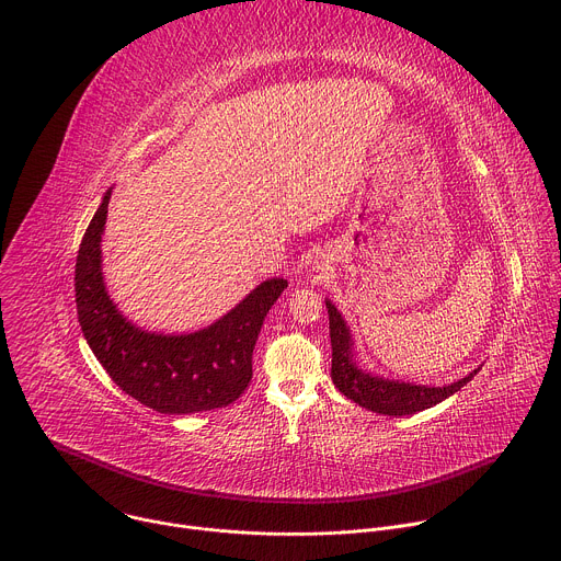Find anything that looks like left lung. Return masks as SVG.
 <instances>
[{
    "mask_svg": "<svg viewBox=\"0 0 561 561\" xmlns=\"http://www.w3.org/2000/svg\"><path fill=\"white\" fill-rule=\"evenodd\" d=\"M327 308H329V329H331V346H333V368H331L333 383L335 388H340L342 394H346L351 402L359 404L362 409H368L379 415H390V417L415 415L420 411L433 409L435 404L444 402V399L455 394L479 373V368H474L466 377L446 386H424V383L375 375L357 364L351 329L346 324V319L342 317V312L337 310V306L331 299H327Z\"/></svg>",
    "mask_w": 561,
    "mask_h": 561,
    "instance_id": "1",
    "label": "left lung"
}]
</instances>
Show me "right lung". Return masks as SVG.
Returning <instances> with one entry per match:
<instances>
[{"instance_id": "right-lung-1", "label": "right lung", "mask_w": 561, "mask_h": 561, "mask_svg": "<svg viewBox=\"0 0 561 561\" xmlns=\"http://www.w3.org/2000/svg\"><path fill=\"white\" fill-rule=\"evenodd\" d=\"M111 193L113 188L104 193L75 264L77 319L91 351L126 394L157 413L188 415L232 404L253 377V348L264 317L288 282H262L217 322L195 333L144 331L122 314L102 273Z\"/></svg>"}]
</instances>
